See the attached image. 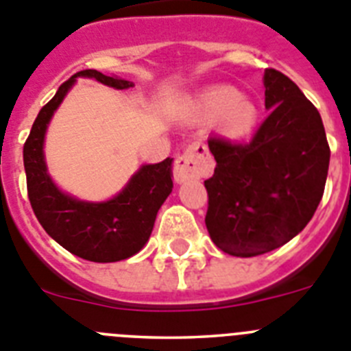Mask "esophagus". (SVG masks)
Here are the masks:
<instances>
[{
    "instance_id": "34e87169",
    "label": "esophagus",
    "mask_w": 351,
    "mask_h": 351,
    "mask_svg": "<svg viewBox=\"0 0 351 351\" xmlns=\"http://www.w3.org/2000/svg\"><path fill=\"white\" fill-rule=\"evenodd\" d=\"M213 171V158L205 143H193L187 150L175 160L173 176L176 184H185L189 180L208 176Z\"/></svg>"
}]
</instances>
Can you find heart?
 <instances>
[{
  "mask_svg": "<svg viewBox=\"0 0 351 351\" xmlns=\"http://www.w3.org/2000/svg\"><path fill=\"white\" fill-rule=\"evenodd\" d=\"M194 114L205 121L219 120V129L231 139H242L254 130L258 108L233 86H212L197 97Z\"/></svg>",
  "mask_w": 351,
  "mask_h": 351,
  "instance_id": "obj_1",
  "label": "heart"
}]
</instances>
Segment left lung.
<instances>
[{
    "label": "left lung",
    "mask_w": 351,
    "mask_h": 351,
    "mask_svg": "<svg viewBox=\"0 0 351 351\" xmlns=\"http://www.w3.org/2000/svg\"><path fill=\"white\" fill-rule=\"evenodd\" d=\"M270 111L245 145L210 138L215 171L205 180L206 230L221 251L240 258L265 254L297 237L315 215L327 182V136L318 109L300 88L265 70Z\"/></svg>",
    "instance_id": "left-lung-1"
}]
</instances>
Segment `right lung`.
<instances>
[{
  "instance_id": "add662e5",
  "label": "right lung",
  "mask_w": 351,
  "mask_h": 351,
  "mask_svg": "<svg viewBox=\"0 0 351 351\" xmlns=\"http://www.w3.org/2000/svg\"><path fill=\"white\" fill-rule=\"evenodd\" d=\"M77 77H91L114 90L134 86L130 81L88 69L58 88L56 95L40 109L24 143L28 197L42 228L62 247L83 260L112 263L138 254L150 239L158 208L173 191V158L143 164L117 196L100 203L81 201L58 189L47 173L44 139L54 111Z\"/></svg>"
}]
</instances>
